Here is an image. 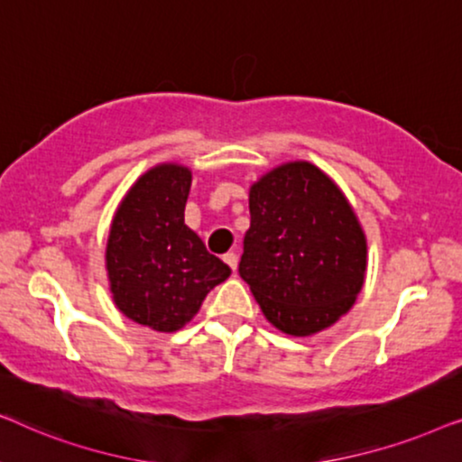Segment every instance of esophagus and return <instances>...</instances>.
Masks as SVG:
<instances>
[{
  "instance_id": "esophagus-1",
  "label": "esophagus",
  "mask_w": 462,
  "mask_h": 462,
  "mask_svg": "<svg viewBox=\"0 0 462 462\" xmlns=\"http://www.w3.org/2000/svg\"><path fill=\"white\" fill-rule=\"evenodd\" d=\"M223 261H225L226 264H229V267H231L233 271H236V269H237V263H239V256L236 254V252H226V254L223 256Z\"/></svg>"
}]
</instances>
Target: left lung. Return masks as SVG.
<instances>
[{"label":"left lung","mask_w":462,"mask_h":462,"mask_svg":"<svg viewBox=\"0 0 462 462\" xmlns=\"http://www.w3.org/2000/svg\"><path fill=\"white\" fill-rule=\"evenodd\" d=\"M365 237L340 189L307 162L250 189L239 275L282 332L309 337L349 311L364 286Z\"/></svg>","instance_id":"left-lung-1"}]
</instances>
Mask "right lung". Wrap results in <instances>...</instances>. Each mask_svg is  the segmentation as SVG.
<instances>
[{
  "label": "right lung",
  "instance_id": "add662e5",
  "mask_svg": "<svg viewBox=\"0 0 462 462\" xmlns=\"http://www.w3.org/2000/svg\"><path fill=\"white\" fill-rule=\"evenodd\" d=\"M189 189L187 168L149 170L117 208L106 244L113 300L125 318L157 332L180 330L231 275L185 225Z\"/></svg>",
  "mask_w": 462,
  "mask_h": 462
}]
</instances>
